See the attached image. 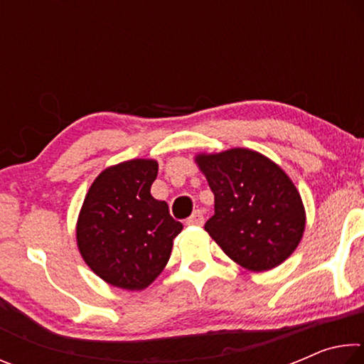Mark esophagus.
<instances>
[{
    "instance_id": "1",
    "label": "esophagus",
    "mask_w": 364,
    "mask_h": 364,
    "mask_svg": "<svg viewBox=\"0 0 364 364\" xmlns=\"http://www.w3.org/2000/svg\"><path fill=\"white\" fill-rule=\"evenodd\" d=\"M186 223L189 226H202L204 225V213H202L200 210H196L191 217L186 220Z\"/></svg>"
}]
</instances>
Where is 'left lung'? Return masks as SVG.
Segmentation results:
<instances>
[{
	"instance_id": "left-lung-1",
	"label": "left lung",
	"mask_w": 364,
	"mask_h": 364,
	"mask_svg": "<svg viewBox=\"0 0 364 364\" xmlns=\"http://www.w3.org/2000/svg\"><path fill=\"white\" fill-rule=\"evenodd\" d=\"M194 162L213 191L215 215L205 231L221 250L255 273L287 260L304 236L306 213L286 171L245 147L199 152Z\"/></svg>"
}]
</instances>
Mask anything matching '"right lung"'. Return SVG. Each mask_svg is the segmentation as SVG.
Masks as SVG:
<instances>
[{"mask_svg":"<svg viewBox=\"0 0 364 364\" xmlns=\"http://www.w3.org/2000/svg\"><path fill=\"white\" fill-rule=\"evenodd\" d=\"M159 164L132 159L104 168L85 196L77 245L85 263L107 284L143 291L162 273L183 225L165 200L151 196Z\"/></svg>","mask_w":364,"mask_h":364,"instance_id":"1","label":"right lung"}]
</instances>
